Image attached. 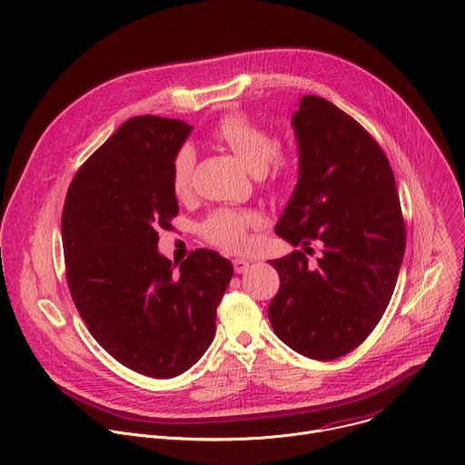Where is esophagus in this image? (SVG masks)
Masks as SVG:
<instances>
[{"instance_id": "1", "label": "esophagus", "mask_w": 465, "mask_h": 465, "mask_svg": "<svg viewBox=\"0 0 465 465\" xmlns=\"http://www.w3.org/2000/svg\"><path fill=\"white\" fill-rule=\"evenodd\" d=\"M233 269L237 274H244L250 269V262L244 259H233Z\"/></svg>"}]
</instances>
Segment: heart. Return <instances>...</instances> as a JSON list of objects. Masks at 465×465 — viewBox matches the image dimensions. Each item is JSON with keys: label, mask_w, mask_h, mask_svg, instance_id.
Returning a JSON list of instances; mask_svg holds the SVG:
<instances>
[{"label": "heart", "mask_w": 465, "mask_h": 465, "mask_svg": "<svg viewBox=\"0 0 465 465\" xmlns=\"http://www.w3.org/2000/svg\"><path fill=\"white\" fill-rule=\"evenodd\" d=\"M213 136L224 143L239 162L255 176L267 173L280 154V140L272 132L264 130L241 115L224 117L213 130ZM194 151L182 147L171 165V185L176 194H185L191 185ZM257 215L250 212L221 210L215 212L204 224L208 241L226 252H242L248 244V230L257 226Z\"/></svg>", "instance_id": "obj_1"}]
</instances>
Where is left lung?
Here are the masks:
<instances>
[{
    "label": "left lung",
    "mask_w": 465,
    "mask_h": 465,
    "mask_svg": "<svg viewBox=\"0 0 465 465\" xmlns=\"http://www.w3.org/2000/svg\"><path fill=\"white\" fill-rule=\"evenodd\" d=\"M298 182L276 224L292 246L269 261L280 291L269 305L274 333L314 361L366 341L384 314L405 255V224L391 167L368 132L333 103L303 95L292 114Z\"/></svg>",
    "instance_id": "8db88e82"
}]
</instances>
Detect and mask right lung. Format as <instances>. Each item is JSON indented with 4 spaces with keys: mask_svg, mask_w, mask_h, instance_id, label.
Here are the masks:
<instances>
[{
    "mask_svg": "<svg viewBox=\"0 0 465 465\" xmlns=\"http://www.w3.org/2000/svg\"><path fill=\"white\" fill-rule=\"evenodd\" d=\"M193 126L142 115L124 121L75 174L62 212L65 274L92 337L123 366L169 379L215 337L233 267L201 248L180 269L158 250L178 213L174 154Z\"/></svg>",
    "mask_w": 465,
    "mask_h": 465,
    "instance_id": "add662e5",
    "label": "right lung"
}]
</instances>
